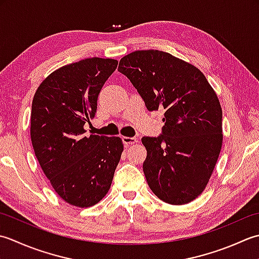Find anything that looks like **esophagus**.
I'll return each mask as SVG.
<instances>
[{
  "label": "esophagus",
  "instance_id": "obj_1",
  "mask_svg": "<svg viewBox=\"0 0 259 259\" xmlns=\"http://www.w3.org/2000/svg\"><path fill=\"white\" fill-rule=\"evenodd\" d=\"M122 141H123V143H124L126 146H130V145H132V144L137 143V139H136V137L123 136V137H122Z\"/></svg>",
  "mask_w": 259,
  "mask_h": 259
}]
</instances>
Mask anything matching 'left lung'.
I'll return each mask as SVG.
<instances>
[{"label": "left lung", "instance_id": "left-lung-1", "mask_svg": "<svg viewBox=\"0 0 259 259\" xmlns=\"http://www.w3.org/2000/svg\"><path fill=\"white\" fill-rule=\"evenodd\" d=\"M118 71L130 79L149 110L165 109L157 137L144 136L143 171L155 196L184 204L202 193L223 145V110L197 67L159 50L123 57Z\"/></svg>", "mask_w": 259, "mask_h": 259}]
</instances>
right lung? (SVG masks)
<instances>
[{"label": "right lung", "instance_id": "obj_1", "mask_svg": "<svg viewBox=\"0 0 259 259\" xmlns=\"http://www.w3.org/2000/svg\"><path fill=\"white\" fill-rule=\"evenodd\" d=\"M117 65L94 57L63 66L41 82L32 100L35 156L55 191L75 207H92L106 196L122 155L119 137L83 135Z\"/></svg>", "mask_w": 259, "mask_h": 259}]
</instances>
